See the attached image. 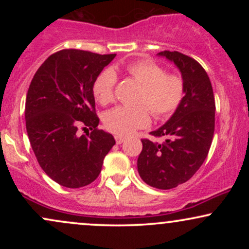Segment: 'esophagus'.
<instances>
[{"label": "esophagus", "instance_id": "1", "mask_svg": "<svg viewBox=\"0 0 249 249\" xmlns=\"http://www.w3.org/2000/svg\"><path fill=\"white\" fill-rule=\"evenodd\" d=\"M115 138H116V142H117V144H118V145L123 144V142H125V139H126V138H124V137H121V136H116Z\"/></svg>", "mask_w": 249, "mask_h": 249}]
</instances>
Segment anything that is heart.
<instances>
[{
	"mask_svg": "<svg viewBox=\"0 0 249 249\" xmlns=\"http://www.w3.org/2000/svg\"><path fill=\"white\" fill-rule=\"evenodd\" d=\"M124 70L142 85L137 103L146 105L156 118H166L180 107L185 93L184 82L180 76L166 73L164 68L150 59L128 63ZM116 81L117 76L112 69L103 70L97 76L92 87L97 102L102 105L112 102ZM146 107L138 105L112 108L104 117L105 127L117 136H130L150 124V113Z\"/></svg>",
	"mask_w": 249,
	"mask_h": 249,
	"instance_id": "1",
	"label": "heart"
}]
</instances>
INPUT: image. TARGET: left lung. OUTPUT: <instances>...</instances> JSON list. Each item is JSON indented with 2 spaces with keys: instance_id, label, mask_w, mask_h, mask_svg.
Returning a JSON list of instances; mask_svg holds the SVG:
<instances>
[{
  "instance_id": "obj_1",
  "label": "left lung",
  "mask_w": 249,
  "mask_h": 249,
  "mask_svg": "<svg viewBox=\"0 0 249 249\" xmlns=\"http://www.w3.org/2000/svg\"><path fill=\"white\" fill-rule=\"evenodd\" d=\"M158 56L178 68L185 93L171 118L151 132L165 137V142L142 141L137 167L147 185L170 190L192 178L206 159L214 134L215 103L210 78L196 59L178 51H161Z\"/></svg>"
}]
</instances>
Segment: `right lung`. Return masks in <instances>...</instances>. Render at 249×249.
<instances>
[{
	"mask_svg": "<svg viewBox=\"0 0 249 249\" xmlns=\"http://www.w3.org/2000/svg\"><path fill=\"white\" fill-rule=\"evenodd\" d=\"M116 57L65 49L49 56L36 71L25 99V126L39 166L57 184L79 188L95 181L116 144L98 130L92 87ZM78 126L91 132L79 136Z\"/></svg>",
	"mask_w": 249,
	"mask_h": 249,
	"instance_id": "add662e5",
	"label": "right lung"
}]
</instances>
